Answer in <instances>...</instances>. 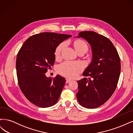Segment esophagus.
I'll return each instance as SVG.
<instances>
[{
    "instance_id": "esophagus-1",
    "label": "esophagus",
    "mask_w": 133,
    "mask_h": 133,
    "mask_svg": "<svg viewBox=\"0 0 133 133\" xmlns=\"http://www.w3.org/2000/svg\"><path fill=\"white\" fill-rule=\"evenodd\" d=\"M71 81H72V80H71L70 79H66V83H69Z\"/></svg>"
}]
</instances>
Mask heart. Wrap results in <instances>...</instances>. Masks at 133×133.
<instances>
[{
    "mask_svg": "<svg viewBox=\"0 0 133 133\" xmlns=\"http://www.w3.org/2000/svg\"><path fill=\"white\" fill-rule=\"evenodd\" d=\"M64 46V43H61L57 47L55 51V55L58 57L60 55L61 51ZM74 46L75 50L78 52L83 51L84 53L88 50V45L86 42L82 40H76L74 42ZM83 69L82 63L77 62H65L60 64L58 67V70L60 74L68 78H74Z\"/></svg>",
    "mask_w": 133,
    "mask_h": 133,
    "instance_id": "heart-1",
    "label": "heart"
}]
</instances>
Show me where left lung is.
<instances>
[{
  "instance_id": "left-lung-1",
  "label": "left lung",
  "mask_w": 133,
  "mask_h": 133,
  "mask_svg": "<svg viewBox=\"0 0 133 133\" xmlns=\"http://www.w3.org/2000/svg\"><path fill=\"white\" fill-rule=\"evenodd\" d=\"M91 46V62L78 81V102L82 107L93 109L105 103L114 93L120 74V60L118 51L108 38L94 31L79 33Z\"/></svg>"
}]
</instances>
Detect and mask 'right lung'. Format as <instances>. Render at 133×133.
Segmentation results:
<instances>
[{"instance_id":"1","label":"right lung","mask_w":133,"mask_h":133,"mask_svg":"<svg viewBox=\"0 0 133 133\" xmlns=\"http://www.w3.org/2000/svg\"><path fill=\"white\" fill-rule=\"evenodd\" d=\"M70 35L44 32L29 37L19 50L16 69L20 88L26 99L41 108L57 103L65 79L57 75L52 79L45 73L55 63L56 48Z\"/></svg>"}]
</instances>
